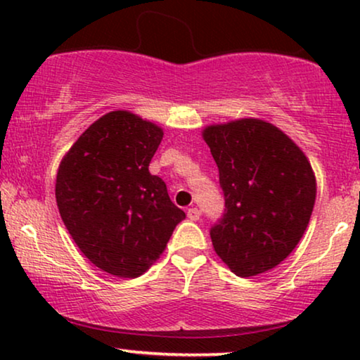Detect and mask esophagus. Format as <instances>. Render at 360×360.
I'll use <instances>...</instances> for the list:
<instances>
[{
  "label": "esophagus",
  "instance_id": "obj_1",
  "mask_svg": "<svg viewBox=\"0 0 360 360\" xmlns=\"http://www.w3.org/2000/svg\"><path fill=\"white\" fill-rule=\"evenodd\" d=\"M186 216H188L190 221H198L201 213L198 208H188V211H186Z\"/></svg>",
  "mask_w": 360,
  "mask_h": 360
}]
</instances>
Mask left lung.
Listing matches in <instances>:
<instances>
[{
    "label": "left lung",
    "mask_w": 360,
    "mask_h": 360,
    "mask_svg": "<svg viewBox=\"0 0 360 360\" xmlns=\"http://www.w3.org/2000/svg\"><path fill=\"white\" fill-rule=\"evenodd\" d=\"M203 139L226 205L210 231L216 254L244 278L277 267L313 213L316 179L307 155L277 126L255 117L206 126Z\"/></svg>",
    "instance_id": "left-lung-1"
}]
</instances>
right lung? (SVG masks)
Returning <instances> with one entry per match:
<instances>
[{"instance_id":"1","label":"right lung","mask_w":360,"mask_h":360,"mask_svg":"<svg viewBox=\"0 0 360 360\" xmlns=\"http://www.w3.org/2000/svg\"><path fill=\"white\" fill-rule=\"evenodd\" d=\"M164 131L131 111H111L78 137L58 165L63 224L98 269L136 278L164 252L185 213L149 164Z\"/></svg>"}]
</instances>
